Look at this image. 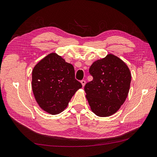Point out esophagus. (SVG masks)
I'll return each mask as SVG.
<instances>
[{
  "label": "esophagus",
  "mask_w": 157,
  "mask_h": 157,
  "mask_svg": "<svg viewBox=\"0 0 157 157\" xmlns=\"http://www.w3.org/2000/svg\"><path fill=\"white\" fill-rule=\"evenodd\" d=\"M80 82H81V84H82V86H84L85 84H86V80H82L81 81H80Z\"/></svg>",
  "instance_id": "esophagus-1"
}]
</instances>
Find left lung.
Here are the masks:
<instances>
[{"instance_id":"left-lung-1","label":"left lung","mask_w":157,"mask_h":157,"mask_svg":"<svg viewBox=\"0 0 157 157\" xmlns=\"http://www.w3.org/2000/svg\"><path fill=\"white\" fill-rule=\"evenodd\" d=\"M92 81L84 86L92 111L101 117L115 113L129 92L131 73L124 61L113 54L98 59L90 66Z\"/></svg>"}]
</instances>
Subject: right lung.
<instances>
[{
  "label": "right lung",
  "instance_id": "add662e5",
  "mask_svg": "<svg viewBox=\"0 0 157 157\" xmlns=\"http://www.w3.org/2000/svg\"><path fill=\"white\" fill-rule=\"evenodd\" d=\"M80 88L73 66L55 53L46 56L33 70L32 89L36 101L51 115L63 111Z\"/></svg>",
  "mask_w": 157,
  "mask_h": 157
}]
</instances>
